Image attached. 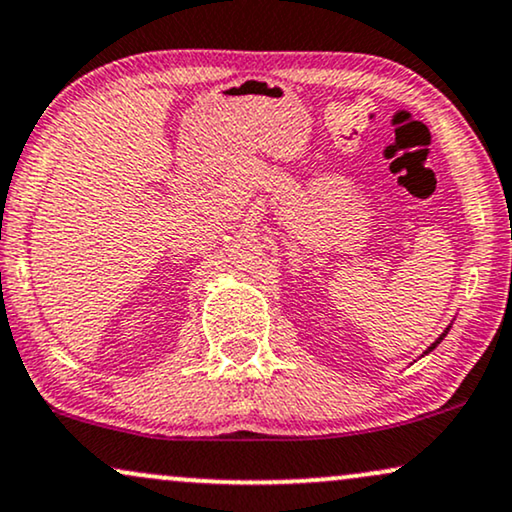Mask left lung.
<instances>
[{
  "label": "left lung",
  "mask_w": 512,
  "mask_h": 512,
  "mask_svg": "<svg viewBox=\"0 0 512 512\" xmlns=\"http://www.w3.org/2000/svg\"><path fill=\"white\" fill-rule=\"evenodd\" d=\"M444 335H446V333H444ZM444 335H442V338H444ZM442 338H439V340H437V342H435V345H432V347H430V349H428V352H432V349H435V347H437V345H439V342H442Z\"/></svg>",
  "instance_id": "obj_1"
}]
</instances>
